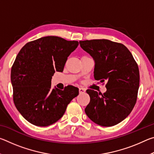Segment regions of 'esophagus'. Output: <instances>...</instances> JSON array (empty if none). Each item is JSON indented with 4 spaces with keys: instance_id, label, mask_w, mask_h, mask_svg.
I'll return each mask as SVG.
<instances>
[{
    "instance_id": "34e87169",
    "label": "esophagus",
    "mask_w": 154,
    "mask_h": 154,
    "mask_svg": "<svg viewBox=\"0 0 154 154\" xmlns=\"http://www.w3.org/2000/svg\"><path fill=\"white\" fill-rule=\"evenodd\" d=\"M79 93L80 94H83V93H85V90L84 88H79Z\"/></svg>"
}]
</instances>
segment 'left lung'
I'll list each match as a JSON object with an SVG mask.
<instances>
[{
	"label": "left lung",
	"mask_w": 154,
	"mask_h": 154,
	"mask_svg": "<svg viewBox=\"0 0 154 154\" xmlns=\"http://www.w3.org/2000/svg\"><path fill=\"white\" fill-rule=\"evenodd\" d=\"M81 48L94 60V76L106 82L103 94L88 90L90 102L85 112L101 126H113L126 119L135 105L139 71L132 54L123 44L107 39L79 41Z\"/></svg>",
	"instance_id": "1"
}]
</instances>
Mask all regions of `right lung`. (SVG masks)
<instances>
[{"mask_svg": "<svg viewBox=\"0 0 154 154\" xmlns=\"http://www.w3.org/2000/svg\"><path fill=\"white\" fill-rule=\"evenodd\" d=\"M77 41L48 36L27 43L21 49L11 71L14 101L21 115L33 125L48 126L58 121L79 89L51 88L52 76L62 72Z\"/></svg>", "mask_w": 154, "mask_h": 154, "instance_id": "add662e5", "label": "right lung"}]
</instances>
